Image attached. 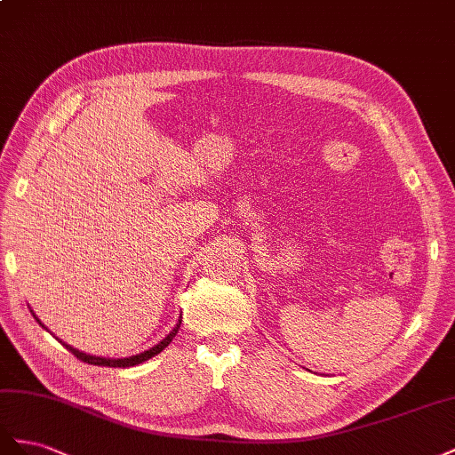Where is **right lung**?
Here are the masks:
<instances>
[{"instance_id": "obj_1", "label": "right lung", "mask_w": 455, "mask_h": 455, "mask_svg": "<svg viewBox=\"0 0 455 455\" xmlns=\"http://www.w3.org/2000/svg\"><path fill=\"white\" fill-rule=\"evenodd\" d=\"M36 318V316H34ZM37 320V318H36ZM40 322V320H37ZM180 322H183V316H179V322H177V326L173 328V331L165 337L164 341H160L158 345L156 347H152V348H148V350H145V353H140V355H137V356H129V358H118V360H112V358H100V356H91V355H85V353H80V350L77 348H74V347H70V345H67V343H62L64 347H67V350H70V353L77 358V360H82V362H87V364H93V366H107V368H132V366H137V364H140V362H145V360H148V358H152V356H156L158 353H162V350L172 343V339L173 337L177 335V331H179V328H180ZM42 323V322H40Z\"/></svg>"}]
</instances>
